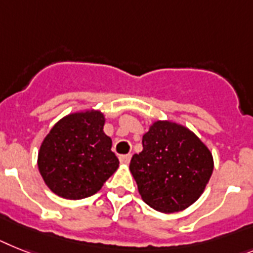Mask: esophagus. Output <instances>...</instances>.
<instances>
[{
  "mask_svg": "<svg viewBox=\"0 0 253 253\" xmlns=\"http://www.w3.org/2000/svg\"><path fill=\"white\" fill-rule=\"evenodd\" d=\"M119 159H120V163H122V164H129V162H130L131 159V155L130 154H128V155H122Z\"/></svg>",
  "mask_w": 253,
  "mask_h": 253,
  "instance_id": "esophagus-1",
  "label": "esophagus"
}]
</instances>
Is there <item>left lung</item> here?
I'll use <instances>...</instances> for the list:
<instances>
[{"label":"left lung","mask_w":253,"mask_h":253,"mask_svg":"<svg viewBox=\"0 0 253 253\" xmlns=\"http://www.w3.org/2000/svg\"><path fill=\"white\" fill-rule=\"evenodd\" d=\"M142 145L129 166L142 200L162 213L195 203L213 172V156L206 143L185 125L156 120Z\"/></svg>","instance_id":"obj_1"}]
</instances>
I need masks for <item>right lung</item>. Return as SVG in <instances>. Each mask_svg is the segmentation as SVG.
<instances>
[{"mask_svg": "<svg viewBox=\"0 0 253 253\" xmlns=\"http://www.w3.org/2000/svg\"><path fill=\"white\" fill-rule=\"evenodd\" d=\"M106 116L97 108L66 115L43 138L37 166L55 195L79 200L91 197L116 172L119 159L103 131Z\"/></svg>", "mask_w": 253, "mask_h": 253, "instance_id": "add662e5", "label": "right lung"}]
</instances>
